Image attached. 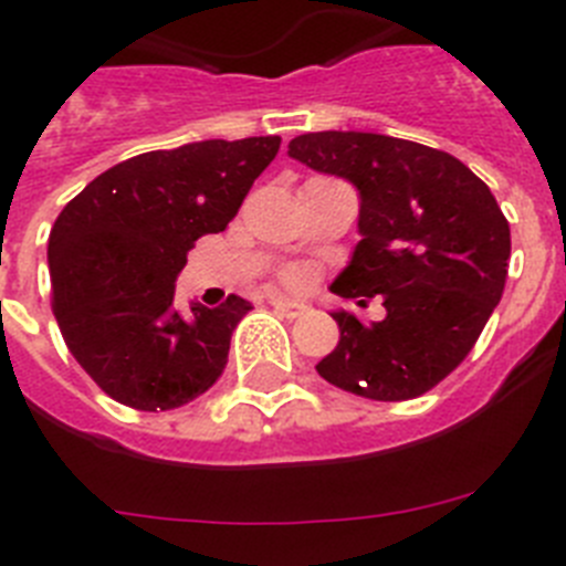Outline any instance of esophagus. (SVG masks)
<instances>
[{"label": "esophagus", "mask_w": 566, "mask_h": 566, "mask_svg": "<svg viewBox=\"0 0 566 566\" xmlns=\"http://www.w3.org/2000/svg\"><path fill=\"white\" fill-rule=\"evenodd\" d=\"M272 306L277 308L280 314H286V317H303L308 312L306 303H300V300H289V297H274Z\"/></svg>", "instance_id": "1"}]
</instances>
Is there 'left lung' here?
<instances>
[{"mask_svg": "<svg viewBox=\"0 0 566 566\" xmlns=\"http://www.w3.org/2000/svg\"><path fill=\"white\" fill-rule=\"evenodd\" d=\"M289 158L357 189L359 240L332 292L359 303L379 294L385 306L377 323L334 308L339 343L317 374L377 402L431 391L502 300L510 227L496 198L459 158L391 135L306 133Z\"/></svg>", "mask_w": 566, "mask_h": 566, "instance_id": "1", "label": "left lung"}]
</instances>
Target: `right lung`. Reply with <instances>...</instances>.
Wrapping results in <instances>:
<instances>
[{
  "mask_svg": "<svg viewBox=\"0 0 566 566\" xmlns=\"http://www.w3.org/2000/svg\"><path fill=\"white\" fill-rule=\"evenodd\" d=\"M280 149L277 135L192 142L115 164L62 209L48 240L53 312L70 354L115 402L172 411L207 394L249 312L175 306L195 240L218 234Z\"/></svg>",
  "mask_w": 566,
  "mask_h": 566,
  "instance_id": "1",
  "label": "right lung"
}]
</instances>
